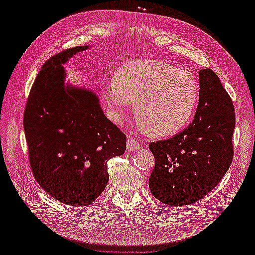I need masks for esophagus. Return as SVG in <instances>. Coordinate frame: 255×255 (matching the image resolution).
I'll use <instances>...</instances> for the list:
<instances>
[{
    "label": "esophagus",
    "mask_w": 255,
    "mask_h": 255,
    "mask_svg": "<svg viewBox=\"0 0 255 255\" xmlns=\"http://www.w3.org/2000/svg\"><path fill=\"white\" fill-rule=\"evenodd\" d=\"M126 147L127 150L129 152H134V151H137L140 148V144L137 141V140L131 139V138H128L127 139V143H126Z\"/></svg>",
    "instance_id": "34e87169"
}]
</instances>
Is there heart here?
I'll return each instance as SVG.
<instances>
[{
  "mask_svg": "<svg viewBox=\"0 0 255 255\" xmlns=\"http://www.w3.org/2000/svg\"><path fill=\"white\" fill-rule=\"evenodd\" d=\"M199 96L198 80L191 71L151 59L123 64L105 91L114 121L122 122L134 103L142 127L159 137L174 134L191 123Z\"/></svg>",
  "mask_w": 255,
  "mask_h": 255,
  "instance_id": "heart-1",
  "label": "heart"
}]
</instances>
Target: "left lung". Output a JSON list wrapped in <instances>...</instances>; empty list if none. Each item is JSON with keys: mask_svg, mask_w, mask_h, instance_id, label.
I'll list each match as a JSON object with an SVG mask.
<instances>
[{"mask_svg": "<svg viewBox=\"0 0 255 255\" xmlns=\"http://www.w3.org/2000/svg\"><path fill=\"white\" fill-rule=\"evenodd\" d=\"M199 88L194 121L174 137L149 144L155 159L150 191L170 206L196 203L213 191L234 156L236 116L230 96L210 69L199 71Z\"/></svg>", "mask_w": 255, "mask_h": 255, "instance_id": "obj_1", "label": "left lung"}]
</instances>
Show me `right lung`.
I'll return each instance as SVG.
<instances>
[{"label":"right lung","instance_id":"right-lung-1","mask_svg":"<svg viewBox=\"0 0 255 255\" xmlns=\"http://www.w3.org/2000/svg\"><path fill=\"white\" fill-rule=\"evenodd\" d=\"M90 46L51 57L38 73L24 114L29 163L51 197L88 206L108 183L107 161L126 150V136L104 115L94 91L66 84L70 59Z\"/></svg>","mask_w":255,"mask_h":255}]
</instances>
